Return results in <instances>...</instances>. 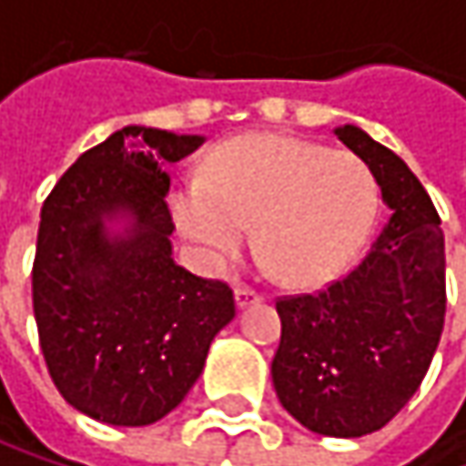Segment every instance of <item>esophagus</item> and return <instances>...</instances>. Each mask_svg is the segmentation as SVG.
<instances>
[{"label":"esophagus","mask_w":466,"mask_h":466,"mask_svg":"<svg viewBox=\"0 0 466 466\" xmlns=\"http://www.w3.org/2000/svg\"><path fill=\"white\" fill-rule=\"evenodd\" d=\"M234 299H237V308H248V305L261 299V291H256L250 286H237L234 289Z\"/></svg>","instance_id":"34e87169"}]
</instances>
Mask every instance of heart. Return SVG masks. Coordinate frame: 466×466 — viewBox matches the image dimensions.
Masks as SVG:
<instances>
[{
  "instance_id": "b5f03b06",
  "label": "heart",
  "mask_w": 466,
  "mask_h": 466,
  "mask_svg": "<svg viewBox=\"0 0 466 466\" xmlns=\"http://www.w3.org/2000/svg\"><path fill=\"white\" fill-rule=\"evenodd\" d=\"M172 208L177 227L208 261L234 258L256 227V253L269 275L313 286L364 242L378 186L353 153L286 135H248L221 145L205 180L183 183Z\"/></svg>"
}]
</instances>
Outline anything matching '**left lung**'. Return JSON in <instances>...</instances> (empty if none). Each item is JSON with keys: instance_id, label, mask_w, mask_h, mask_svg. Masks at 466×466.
<instances>
[{"instance_id": "1", "label": "left lung", "mask_w": 466, "mask_h": 466, "mask_svg": "<svg viewBox=\"0 0 466 466\" xmlns=\"http://www.w3.org/2000/svg\"><path fill=\"white\" fill-rule=\"evenodd\" d=\"M337 137L375 175L389 221L348 275L278 297L272 383L310 431L361 437L408 405L431 364L448 302L445 239L426 188L394 150L356 127Z\"/></svg>"}]
</instances>
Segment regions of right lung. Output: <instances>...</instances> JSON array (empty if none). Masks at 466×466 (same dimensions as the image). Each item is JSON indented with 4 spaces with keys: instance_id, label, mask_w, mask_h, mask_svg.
I'll use <instances>...</instances> for the list:
<instances>
[{
    "instance_id": "add662e5",
    "label": "right lung",
    "mask_w": 466,
    "mask_h": 466,
    "mask_svg": "<svg viewBox=\"0 0 466 466\" xmlns=\"http://www.w3.org/2000/svg\"><path fill=\"white\" fill-rule=\"evenodd\" d=\"M199 145L197 135L127 127L86 150L43 205L32 267L40 348L58 394L91 419H164L234 319L229 283L172 261L164 167ZM116 209L136 216L127 240H110L101 227Z\"/></svg>"
}]
</instances>
